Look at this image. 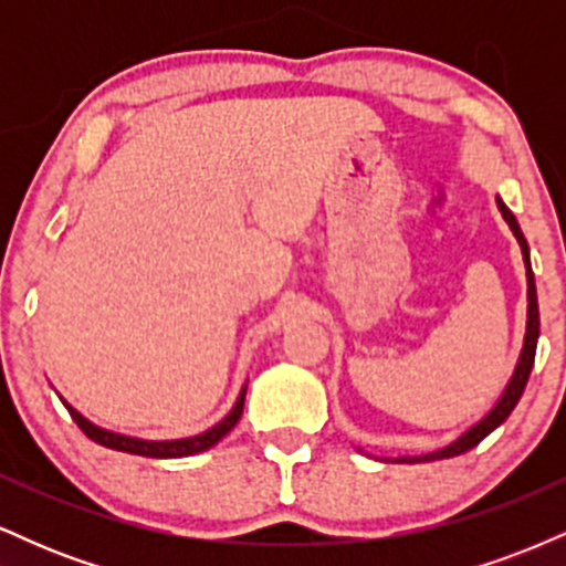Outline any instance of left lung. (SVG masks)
Here are the masks:
<instances>
[{
  "instance_id": "1",
  "label": "left lung",
  "mask_w": 566,
  "mask_h": 566,
  "mask_svg": "<svg viewBox=\"0 0 566 566\" xmlns=\"http://www.w3.org/2000/svg\"><path fill=\"white\" fill-rule=\"evenodd\" d=\"M497 210L503 212L505 223L511 226L513 237H516L518 247H522V255H524V265H527V335H524V348H522V356H518V365L513 369V378L509 380V386H505L503 396L497 399V405L490 409V415H484L482 420H479L476 426L469 428V431L463 433L460 439H454L452 444H447L444 450L439 452H428V454H420V458H399V463H426V460H441V458H454V454H463L473 450V447L479 444L484 437H490L492 431L500 423H505V418L513 412V407L518 405V399H522L524 394V386H527L530 380V373H532V365H535V348H537V335H541V311H537V290H535V274H532V265H530V247H527V239H524L522 229H518L516 218H513V212L509 207L503 205V199H497Z\"/></svg>"
}]
</instances>
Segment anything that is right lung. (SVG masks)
<instances>
[{
	"label": "right lung",
	"mask_w": 566,
	"mask_h": 566,
	"mask_svg": "<svg viewBox=\"0 0 566 566\" xmlns=\"http://www.w3.org/2000/svg\"><path fill=\"white\" fill-rule=\"evenodd\" d=\"M244 394H247V388H242V394H239L237 405H233L231 412L226 415V418L220 420L218 426H212L210 431L199 433V437L172 439V441H146V439L125 437V433L106 431V428L90 423L87 418H82V415L76 412V409L71 407V405H66V401H63V405H66V409L71 412V418H74V423L80 426L90 439L97 441V444L112 447V450L129 452V454H143V458H186V454H197V452L210 450V447H216L218 441L223 439L226 433H229L231 428L239 423V418H242V409H244Z\"/></svg>",
	"instance_id": "add662e5"
}]
</instances>
